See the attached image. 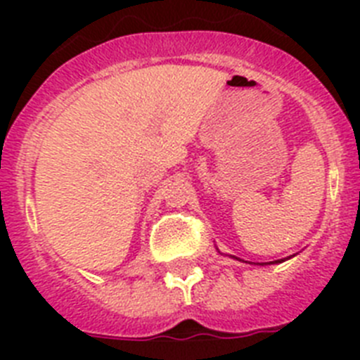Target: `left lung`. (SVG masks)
<instances>
[{
    "label": "left lung",
    "mask_w": 360,
    "mask_h": 360,
    "mask_svg": "<svg viewBox=\"0 0 360 360\" xmlns=\"http://www.w3.org/2000/svg\"><path fill=\"white\" fill-rule=\"evenodd\" d=\"M278 262H279V263H281V262H283V259H278Z\"/></svg>",
    "instance_id": "1"
}]
</instances>
